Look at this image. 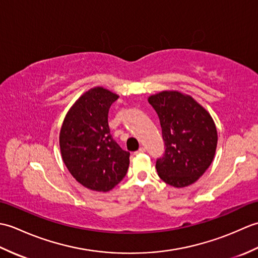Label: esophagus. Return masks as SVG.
<instances>
[{"instance_id": "obj_1", "label": "esophagus", "mask_w": 258, "mask_h": 258, "mask_svg": "<svg viewBox=\"0 0 258 258\" xmlns=\"http://www.w3.org/2000/svg\"><path fill=\"white\" fill-rule=\"evenodd\" d=\"M144 152H145V149H144V147H140L139 151H136V152L134 153V154H135V155H138V154H142V153H144Z\"/></svg>"}]
</instances>
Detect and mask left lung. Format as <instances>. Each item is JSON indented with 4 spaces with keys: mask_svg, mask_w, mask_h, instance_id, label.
Returning a JSON list of instances; mask_svg holds the SVG:
<instances>
[{
    "mask_svg": "<svg viewBox=\"0 0 258 258\" xmlns=\"http://www.w3.org/2000/svg\"><path fill=\"white\" fill-rule=\"evenodd\" d=\"M149 103L160 118L165 153L156 161L158 176L174 187L195 183L213 162L217 130L206 109L178 91H162Z\"/></svg>",
    "mask_w": 258,
    "mask_h": 258,
    "instance_id": "left-lung-1",
    "label": "left lung"
}]
</instances>
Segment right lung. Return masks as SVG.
I'll return each mask as SVG.
<instances>
[{"instance_id": "add662e5", "label": "right lung", "mask_w": 258, "mask_h": 258, "mask_svg": "<svg viewBox=\"0 0 258 258\" xmlns=\"http://www.w3.org/2000/svg\"><path fill=\"white\" fill-rule=\"evenodd\" d=\"M118 98L96 86L83 93L67 113L59 131L62 160L71 175L84 187L108 191L124 178L130 153L109 133L108 109Z\"/></svg>"}]
</instances>
